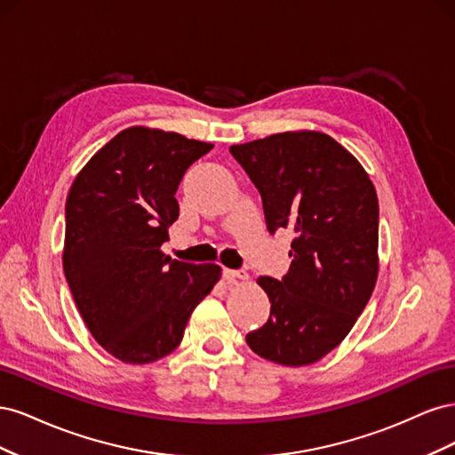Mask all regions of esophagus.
<instances>
[{
  "label": "esophagus",
  "instance_id": "obj_1",
  "mask_svg": "<svg viewBox=\"0 0 455 455\" xmlns=\"http://www.w3.org/2000/svg\"><path fill=\"white\" fill-rule=\"evenodd\" d=\"M224 279L233 283V281H246L249 279V275L243 269H224Z\"/></svg>",
  "mask_w": 455,
  "mask_h": 455
}]
</instances>
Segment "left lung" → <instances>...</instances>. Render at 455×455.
<instances>
[{
    "instance_id": "8db88e82",
    "label": "left lung",
    "mask_w": 455,
    "mask_h": 455,
    "mask_svg": "<svg viewBox=\"0 0 455 455\" xmlns=\"http://www.w3.org/2000/svg\"><path fill=\"white\" fill-rule=\"evenodd\" d=\"M229 151L259 191L269 233H296L284 277L258 279L271 313L264 326L246 334V343L271 363L313 364L339 346L374 292V184L324 132H279Z\"/></svg>"
}]
</instances>
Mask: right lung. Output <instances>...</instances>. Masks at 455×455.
Listing matches in <instances>:
<instances>
[{
	"mask_svg": "<svg viewBox=\"0 0 455 455\" xmlns=\"http://www.w3.org/2000/svg\"><path fill=\"white\" fill-rule=\"evenodd\" d=\"M212 144L131 127L91 157L66 199L62 266L92 338L129 364L172 353L222 269L161 252L180 206L176 189Z\"/></svg>",
	"mask_w": 455,
	"mask_h": 455,
	"instance_id": "obj_1",
	"label": "right lung"
}]
</instances>
